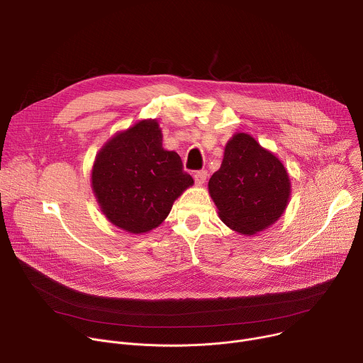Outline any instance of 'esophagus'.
<instances>
[{"label": "esophagus", "mask_w": 363, "mask_h": 363, "mask_svg": "<svg viewBox=\"0 0 363 363\" xmlns=\"http://www.w3.org/2000/svg\"><path fill=\"white\" fill-rule=\"evenodd\" d=\"M206 177H208V174H206V171H196L194 174V179H195V184L196 185H202L205 181H206Z\"/></svg>", "instance_id": "1"}]
</instances>
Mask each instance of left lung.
<instances>
[{
    "label": "left lung",
    "mask_w": 363,
    "mask_h": 363,
    "mask_svg": "<svg viewBox=\"0 0 363 363\" xmlns=\"http://www.w3.org/2000/svg\"><path fill=\"white\" fill-rule=\"evenodd\" d=\"M208 191L218 216L231 230L252 235L274 224L290 198V179L281 161L252 136L235 133Z\"/></svg>",
    "instance_id": "obj_1"
}]
</instances>
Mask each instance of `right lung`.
<instances>
[{"label": "right lung", "mask_w": 363, "mask_h": 363, "mask_svg": "<svg viewBox=\"0 0 363 363\" xmlns=\"http://www.w3.org/2000/svg\"><path fill=\"white\" fill-rule=\"evenodd\" d=\"M192 184L179 155L162 147V132L155 119L116 133L99 150L91 169V188L101 213L132 234L162 224L174 201Z\"/></svg>", "instance_id": "1"}]
</instances>
